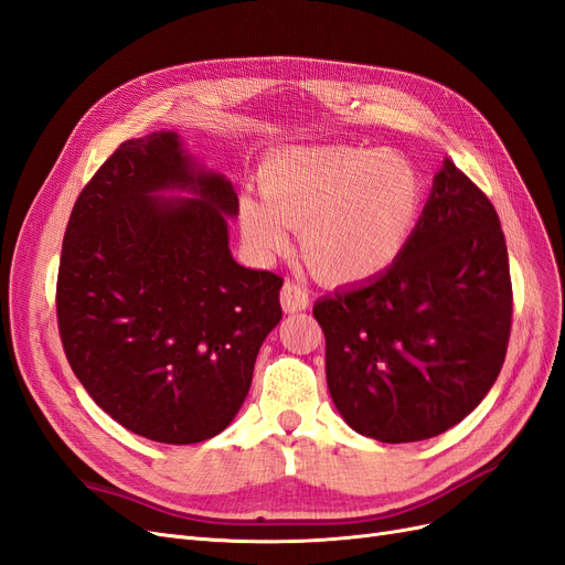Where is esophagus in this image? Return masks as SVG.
Here are the masks:
<instances>
[{
    "label": "esophagus",
    "instance_id": "1",
    "mask_svg": "<svg viewBox=\"0 0 565 565\" xmlns=\"http://www.w3.org/2000/svg\"><path fill=\"white\" fill-rule=\"evenodd\" d=\"M282 309L287 313H297V311H306L311 303V295H309V287L299 280H287L282 285Z\"/></svg>",
    "mask_w": 565,
    "mask_h": 565
}]
</instances>
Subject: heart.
<instances>
[{
    "label": "heart",
    "instance_id": "1",
    "mask_svg": "<svg viewBox=\"0 0 565 565\" xmlns=\"http://www.w3.org/2000/svg\"><path fill=\"white\" fill-rule=\"evenodd\" d=\"M262 193L243 195L252 247L278 254L301 231L306 262L330 280H365L398 259L422 212L424 183L407 158L363 146H301L273 152Z\"/></svg>",
    "mask_w": 565,
    "mask_h": 565
}]
</instances>
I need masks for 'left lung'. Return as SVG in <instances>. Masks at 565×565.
<instances>
[{"label": "left lung", "instance_id": "left-lung-1", "mask_svg": "<svg viewBox=\"0 0 565 565\" xmlns=\"http://www.w3.org/2000/svg\"><path fill=\"white\" fill-rule=\"evenodd\" d=\"M511 313L500 216L446 160L398 259L313 306L341 417L382 443L448 431L498 380Z\"/></svg>", "mask_w": 565, "mask_h": 565}]
</instances>
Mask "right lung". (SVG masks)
Returning <instances> with one entry per match:
<instances>
[{
	"mask_svg": "<svg viewBox=\"0 0 565 565\" xmlns=\"http://www.w3.org/2000/svg\"><path fill=\"white\" fill-rule=\"evenodd\" d=\"M188 186L193 201H158ZM237 195L200 172L174 131L119 143L67 221L56 318L75 377L143 438L188 446L245 403L264 339L282 318V278L235 264Z\"/></svg>",
	"mask_w": 565,
	"mask_h": 565,
	"instance_id": "obj_1",
	"label": "right lung"
}]
</instances>
